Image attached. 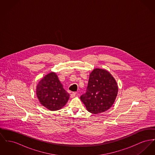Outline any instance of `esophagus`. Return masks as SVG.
I'll return each mask as SVG.
<instances>
[{
	"label": "esophagus",
	"mask_w": 155,
	"mask_h": 155,
	"mask_svg": "<svg viewBox=\"0 0 155 155\" xmlns=\"http://www.w3.org/2000/svg\"><path fill=\"white\" fill-rule=\"evenodd\" d=\"M76 92H73L71 94V95H70V97H71V98H74V97H75V96L76 95Z\"/></svg>",
	"instance_id": "1"
}]
</instances>
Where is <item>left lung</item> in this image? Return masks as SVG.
<instances>
[{"label":"left lung","instance_id":"obj_1","mask_svg":"<svg viewBox=\"0 0 155 155\" xmlns=\"http://www.w3.org/2000/svg\"><path fill=\"white\" fill-rule=\"evenodd\" d=\"M87 92L80 99L88 112L97 114L109 109L118 92L117 81L104 69L95 68L90 74Z\"/></svg>","mask_w":155,"mask_h":155}]
</instances>
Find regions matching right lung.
<instances>
[{"label":"right lung","instance_id":"right-lung-1","mask_svg":"<svg viewBox=\"0 0 155 155\" xmlns=\"http://www.w3.org/2000/svg\"><path fill=\"white\" fill-rule=\"evenodd\" d=\"M37 97L40 104L50 110L62 108L70 98L55 73L48 74L37 84Z\"/></svg>","mask_w":155,"mask_h":155}]
</instances>
